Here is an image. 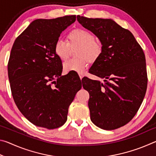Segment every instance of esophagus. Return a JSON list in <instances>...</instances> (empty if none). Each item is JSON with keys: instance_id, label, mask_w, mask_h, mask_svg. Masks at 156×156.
<instances>
[{"instance_id": "34e87169", "label": "esophagus", "mask_w": 156, "mask_h": 156, "mask_svg": "<svg viewBox=\"0 0 156 156\" xmlns=\"http://www.w3.org/2000/svg\"><path fill=\"white\" fill-rule=\"evenodd\" d=\"M79 76H80V78L82 79L84 77V75L83 74V73H79Z\"/></svg>"}]
</instances>
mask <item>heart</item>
Instances as JSON below:
<instances>
[{"label":"heart","instance_id":"1","mask_svg":"<svg viewBox=\"0 0 156 156\" xmlns=\"http://www.w3.org/2000/svg\"><path fill=\"white\" fill-rule=\"evenodd\" d=\"M67 41L68 43L58 39L54 46L55 54L61 60L67 58L71 48L78 47L76 53L78 58L68 60L63 65V68L67 72L81 73L89 62H96L103 52L101 41L95 38L90 31L83 28H76L69 31Z\"/></svg>","mask_w":156,"mask_h":156}]
</instances>
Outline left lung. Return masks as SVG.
Instances as JSON below:
<instances>
[{
    "label": "left lung",
    "mask_w": 156,
    "mask_h": 156,
    "mask_svg": "<svg viewBox=\"0 0 156 156\" xmlns=\"http://www.w3.org/2000/svg\"><path fill=\"white\" fill-rule=\"evenodd\" d=\"M77 20L103 44V52L89 72L105 78V83L84 78L83 88L89 94L88 106L95 125L113 130L132 120L146 94V59L142 47L130 31L111 19Z\"/></svg>",
    "instance_id": "obj_1"
}]
</instances>
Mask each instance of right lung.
<instances>
[{
	"label": "right lung",
	"instance_id": "obj_1",
	"mask_svg": "<svg viewBox=\"0 0 156 156\" xmlns=\"http://www.w3.org/2000/svg\"><path fill=\"white\" fill-rule=\"evenodd\" d=\"M76 19L73 15L34 20L12 46L7 69L13 98L36 126L54 129L64 125L82 87L81 81L73 83L69 73L61 76L62 61L54 50L60 34Z\"/></svg>",
	"mask_w": 156,
	"mask_h": 156
}]
</instances>
